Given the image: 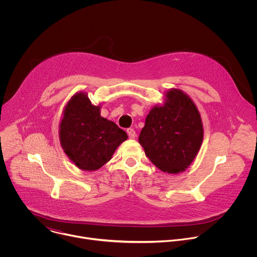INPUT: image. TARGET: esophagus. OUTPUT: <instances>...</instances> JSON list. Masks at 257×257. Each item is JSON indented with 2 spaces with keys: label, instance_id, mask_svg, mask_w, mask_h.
<instances>
[{
  "label": "esophagus",
  "instance_id": "obj_1",
  "mask_svg": "<svg viewBox=\"0 0 257 257\" xmlns=\"http://www.w3.org/2000/svg\"><path fill=\"white\" fill-rule=\"evenodd\" d=\"M127 134H128L129 138H131V139H133V138L136 137V132H135L134 129H131V128L128 129V130H127Z\"/></svg>",
  "mask_w": 257,
  "mask_h": 257
}]
</instances>
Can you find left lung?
<instances>
[{
	"instance_id": "8db88e82",
	"label": "left lung",
	"mask_w": 257,
	"mask_h": 257,
	"mask_svg": "<svg viewBox=\"0 0 257 257\" xmlns=\"http://www.w3.org/2000/svg\"><path fill=\"white\" fill-rule=\"evenodd\" d=\"M138 141L151 162L164 173L184 172L203 141L201 117L191 97L178 88L167 90L164 101L146 116Z\"/></svg>"
}]
</instances>
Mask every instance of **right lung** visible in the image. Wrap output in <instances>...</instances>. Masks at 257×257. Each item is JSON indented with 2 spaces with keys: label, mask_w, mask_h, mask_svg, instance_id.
<instances>
[{
  "label": "right lung",
  "mask_w": 257,
  "mask_h": 257,
  "mask_svg": "<svg viewBox=\"0 0 257 257\" xmlns=\"http://www.w3.org/2000/svg\"><path fill=\"white\" fill-rule=\"evenodd\" d=\"M59 138L68 159L78 169L91 172L111 160L128 135L100 116V104H92L88 94L79 91L63 109Z\"/></svg>",
  "instance_id": "1"
}]
</instances>
